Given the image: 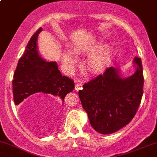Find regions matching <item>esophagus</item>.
I'll return each instance as SVG.
<instances>
[{"mask_svg": "<svg viewBox=\"0 0 157 157\" xmlns=\"http://www.w3.org/2000/svg\"><path fill=\"white\" fill-rule=\"evenodd\" d=\"M82 84L81 83V82H77L75 86V89L76 92H77V91L80 90V89L82 88Z\"/></svg>", "mask_w": 157, "mask_h": 157, "instance_id": "obj_1", "label": "esophagus"}]
</instances>
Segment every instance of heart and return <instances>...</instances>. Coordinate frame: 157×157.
Returning a JSON list of instances; mask_svg holds the SVG:
<instances>
[{
	"instance_id": "heart-1",
	"label": "heart",
	"mask_w": 157,
	"mask_h": 157,
	"mask_svg": "<svg viewBox=\"0 0 157 157\" xmlns=\"http://www.w3.org/2000/svg\"><path fill=\"white\" fill-rule=\"evenodd\" d=\"M91 50H95L89 56L87 61V68L92 74L101 73L106 69L108 62L113 55V47L110 44L106 45H92ZM75 50L74 53L71 50H66L63 54V63L65 67L71 68L75 65L77 59L75 54H78Z\"/></svg>"
}]
</instances>
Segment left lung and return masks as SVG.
I'll use <instances>...</instances> for the list:
<instances>
[{"label": "left lung", "mask_w": 157, "mask_h": 157, "mask_svg": "<svg viewBox=\"0 0 157 157\" xmlns=\"http://www.w3.org/2000/svg\"><path fill=\"white\" fill-rule=\"evenodd\" d=\"M132 65L136 71L129 77H123L121 68L115 65L79 90L90 124L99 133L118 131L136 113L143 94L142 60L135 57Z\"/></svg>", "instance_id": "1"}]
</instances>
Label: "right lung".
<instances>
[{
    "instance_id": "obj_1",
    "label": "right lung",
    "mask_w": 157,
    "mask_h": 157,
    "mask_svg": "<svg viewBox=\"0 0 157 157\" xmlns=\"http://www.w3.org/2000/svg\"><path fill=\"white\" fill-rule=\"evenodd\" d=\"M42 30L40 27L32 36L18 60L13 80L15 105L29 97L51 98L63 103L65 95L75 88L71 79L62 75L56 62L47 61L39 53L37 40Z\"/></svg>"
}]
</instances>
